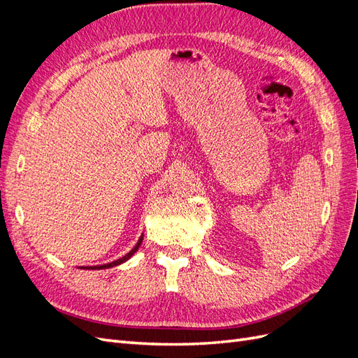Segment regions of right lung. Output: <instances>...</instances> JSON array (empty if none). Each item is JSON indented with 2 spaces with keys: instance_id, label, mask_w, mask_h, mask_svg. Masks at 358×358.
I'll use <instances>...</instances> for the list:
<instances>
[{
  "instance_id": "right-lung-1",
  "label": "right lung",
  "mask_w": 358,
  "mask_h": 358,
  "mask_svg": "<svg viewBox=\"0 0 358 358\" xmlns=\"http://www.w3.org/2000/svg\"><path fill=\"white\" fill-rule=\"evenodd\" d=\"M142 242H143V234L140 236V239L137 241L136 246L131 249V251H129L128 254H125L124 257H121V258L115 259V262H112V263H107V264H101V266H82V267H79V268H85V270H103V268H110V267H115V266L122 264V263L128 262V259L131 258V257H133V255L137 252V249L140 248V245H142Z\"/></svg>"
}]
</instances>
